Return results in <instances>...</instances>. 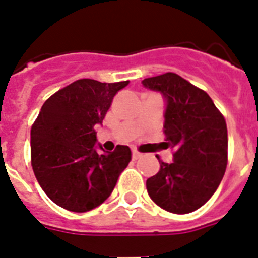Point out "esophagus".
<instances>
[{"label": "esophagus", "instance_id": "1", "mask_svg": "<svg viewBox=\"0 0 258 258\" xmlns=\"http://www.w3.org/2000/svg\"><path fill=\"white\" fill-rule=\"evenodd\" d=\"M132 156H133V160H138V159L142 157V154L137 151V150H133V151H132Z\"/></svg>", "mask_w": 258, "mask_h": 258}]
</instances>
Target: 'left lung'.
I'll return each instance as SVG.
<instances>
[{"instance_id": "1", "label": "left lung", "mask_w": 258, "mask_h": 258, "mask_svg": "<svg viewBox=\"0 0 258 258\" xmlns=\"http://www.w3.org/2000/svg\"><path fill=\"white\" fill-rule=\"evenodd\" d=\"M142 84L165 98V143L174 149L173 163L159 160L160 170L146 181L150 198L170 213L197 211L216 192L226 170V121L204 90L177 74Z\"/></svg>"}]
</instances>
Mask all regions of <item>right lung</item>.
Returning a JSON list of instances; mask_svg holds the SVG:
<instances>
[{"label": "right lung", "instance_id": "1", "mask_svg": "<svg viewBox=\"0 0 258 258\" xmlns=\"http://www.w3.org/2000/svg\"><path fill=\"white\" fill-rule=\"evenodd\" d=\"M129 84L81 79L44 103L31 129V163L47 197L71 212L92 211L111 195L132 160L127 146L98 154L94 127Z\"/></svg>", "mask_w": 258, "mask_h": 258}]
</instances>
